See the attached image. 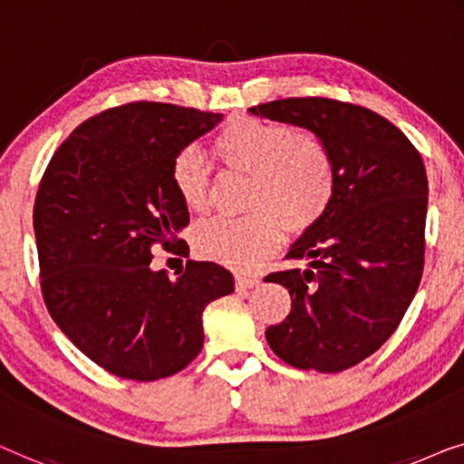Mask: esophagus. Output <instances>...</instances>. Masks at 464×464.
Here are the masks:
<instances>
[{
  "label": "esophagus",
  "instance_id": "obj_1",
  "mask_svg": "<svg viewBox=\"0 0 464 464\" xmlns=\"http://www.w3.org/2000/svg\"><path fill=\"white\" fill-rule=\"evenodd\" d=\"M258 284H260V277H250V276H237V277H235V285H237V290L256 288Z\"/></svg>",
  "mask_w": 464,
  "mask_h": 464
}]
</instances>
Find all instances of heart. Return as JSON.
<instances>
[{"mask_svg": "<svg viewBox=\"0 0 464 464\" xmlns=\"http://www.w3.org/2000/svg\"><path fill=\"white\" fill-rule=\"evenodd\" d=\"M227 172L250 176L241 218H212L193 233L201 256L231 269L252 271L277 250L284 227L304 233L328 212L336 193V166L330 149L311 132H292L284 123L233 117L212 140ZM169 180L187 210L212 206L214 180L195 149H182L169 166Z\"/></svg>", "mask_w": 464, "mask_h": 464, "instance_id": "b5f03b06", "label": "heart"}]
</instances>
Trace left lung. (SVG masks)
I'll list each match as a JSON object with an SVG mask.
<instances>
[{
    "label": "left lung",
    "mask_w": 464,
    "mask_h": 464,
    "mask_svg": "<svg viewBox=\"0 0 464 464\" xmlns=\"http://www.w3.org/2000/svg\"><path fill=\"white\" fill-rule=\"evenodd\" d=\"M252 115L319 136L336 166V193L315 227L290 247L306 269L265 282L290 292L292 311L266 343L298 370L343 372L387 343L425 266L427 172L406 134L374 111L332 99H282Z\"/></svg>",
    "instance_id": "1"
}]
</instances>
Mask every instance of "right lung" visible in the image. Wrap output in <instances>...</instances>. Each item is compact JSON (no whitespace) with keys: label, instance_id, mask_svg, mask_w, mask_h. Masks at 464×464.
<instances>
[{"label":"right lung","instance_id":"right-lung-1","mask_svg":"<svg viewBox=\"0 0 464 464\" xmlns=\"http://www.w3.org/2000/svg\"><path fill=\"white\" fill-rule=\"evenodd\" d=\"M220 113L128 102L77 126L52 155L34 208L42 295L52 319L111 374L158 381L204 347L201 315L233 292L217 263L187 260L169 279L151 269L161 246L188 254V210L169 180L176 153Z\"/></svg>","mask_w":464,"mask_h":464}]
</instances>
